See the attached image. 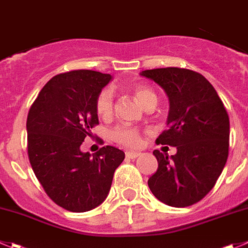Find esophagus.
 I'll return each instance as SVG.
<instances>
[{
	"label": "esophagus",
	"instance_id": "obj_1",
	"mask_svg": "<svg viewBox=\"0 0 248 248\" xmlns=\"http://www.w3.org/2000/svg\"><path fill=\"white\" fill-rule=\"evenodd\" d=\"M141 153L140 152H130V151H128V152H125V155L126 158H131V159H134V158L139 157Z\"/></svg>",
	"mask_w": 248,
	"mask_h": 248
}]
</instances>
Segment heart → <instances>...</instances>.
Listing matches in <instances>:
<instances>
[{"label": "heart", "mask_w": 248, "mask_h": 248, "mask_svg": "<svg viewBox=\"0 0 248 248\" xmlns=\"http://www.w3.org/2000/svg\"><path fill=\"white\" fill-rule=\"evenodd\" d=\"M133 93L138 102L142 107H145L147 103L152 101H157V96L151 90L150 87L143 86V85H135L133 86ZM96 110L100 117L106 118L109 117L113 112V93L110 90H103L98 95L96 100ZM110 138L119 145L124 147H138L140 145V134L136 129L128 125L115 126L110 131Z\"/></svg>", "instance_id": "b5f03b06"}]
</instances>
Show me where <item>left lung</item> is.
Masks as SVG:
<instances>
[{
  "label": "left lung",
  "mask_w": 248,
  "mask_h": 248,
  "mask_svg": "<svg viewBox=\"0 0 248 248\" xmlns=\"http://www.w3.org/2000/svg\"><path fill=\"white\" fill-rule=\"evenodd\" d=\"M140 75L153 80L168 96V129L157 142L176 147L174 155L153 151L158 169L148 179V187L168 206H191L213 188L225 167L229 115L216 89L200 73L171 67Z\"/></svg>",
  "instance_id": "1"
}]
</instances>
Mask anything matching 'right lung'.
<instances>
[{"instance_id": "add662e5", "label": "right lung", "mask_w": 248, "mask_h": 248, "mask_svg": "<svg viewBox=\"0 0 248 248\" xmlns=\"http://www.w3.org/2000/svg\"><path fill=\"white\" fill-rule=\"evenodd\" d=\"M112 75L73 70L52 78L30 107L28 155L37 180L52 201L70 212L100 206L125 153L105 146L91 155L80 146L98 124L96 100Z\"/></svg>"}]
</instances>
